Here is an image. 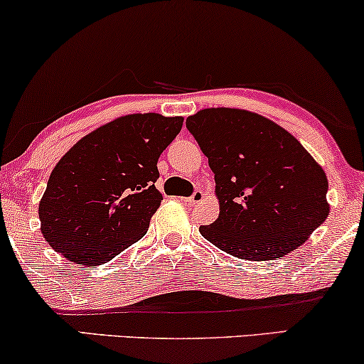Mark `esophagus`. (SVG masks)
Returning <instances> with one entry per match:
<instances>
[{
    "label": "esophagus",
    "instance_id": "esophagus-1",
    "mask_svg": "<svg viewBox=\"0 0 364 364\" xmlns=\"http://www.w3.org/2000/svg\"><path fill=\"white\" fill-rule=\"evenodd\" d=\"M202 199H204V192H202L200 188H197V191L193 192L191 197H187V199H183V200H186L187 204L193 205V204H199V202H202Z\"/></svg>",
    "mask_w": 364,
    "mask_h": 364
}]
</instances>
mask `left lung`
I'll return each mask as SVG.
<instances>
[{"instance_id":"left-lung-1","label":"left lung","mask_w":364,"mask_h":364,"mask_svg":"<svg viewBox=\"0 0 364 364\" xmlns=\"http://www.w3.org/2000/svg\"><path fill=\"white\" fill-rule=\"evenodd\" d=\"M186 125L209 159L220 207L199 230L220 251L272 261L326 220V173L282 127L239 108H205Z\"/></svg>"}]
</instances>
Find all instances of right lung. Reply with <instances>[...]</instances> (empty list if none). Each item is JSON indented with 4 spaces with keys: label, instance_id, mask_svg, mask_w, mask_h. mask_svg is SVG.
<instances>
[{
    "label": "right lung",
    "instance_id": "obj_1",
    "mask_svg": "<svg viewBox=\"0 0 364 364\" xmlns=\"http://www.w3.org/2000/svg\"><path fill=\"white\" fill-rule=\"evenodd\" d=\"M182 124V117L134 113L77 141L38 207L46 242L68 261L97 266L144 237L162 202L159 157Z\"/></svg>",
    "mask_w": 364,
    "mask_h": 364
}]
</instances>
